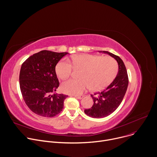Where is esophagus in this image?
<instances>
[{
	"mask_svg": "<svg viewBox=\"0 0 157 157\" xmlns=\"http://www.w3.org/2000/svg\"><path fill=\"white\" fill-rule=\"evenodd\" d=\"M74 97H75L76 98L78 99H81L83 98L82 95H79V96H74Z\"/></svg>",
	"mask_w": 157,
	"mask_h": 157,
	"instance_id": "obj_1",
	"label": "esophagus"
}]
</instances>
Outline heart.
<instances>
[{"label":"heart","mask_w":157,"mask_h":157,"mask_svg":"<svg viewBox=\"0 0 157 157\" xmlns=\"http://www.w3.org/2000/svg\"><path fill=\"white\" fill-rule=\"evenodd\" d=\"M71 62L63 59L56 66V73L62 79L70 77L73 68L81 70L80 79H69L61 86V91L70 94H80L89 87L93 91H101L113 81L118 70L117 61L110 56L78 55L71 57Z\"/></svg>","instance_id":"1"}]
</instances>
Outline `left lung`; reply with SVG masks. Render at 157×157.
I'll return each instance as SVG.
<instances>
[{"instance_id": "obj_1", "label": "left lung", "mask_w": 157, "mask_h": 157, "mask_svg": "<svg viewBox=\"0 0 157 157\" xmlns=\"http://www.w3.org/2000/svg\"><path fill=\"white\" fill-rule=\"evenodd\" d=\"M113 57L118 63L119 71L114 79L105 89L91 94L93 106L84 110L86 115L93 118L107 117L114 112L122 101L127 91L128 78L125 66L121 58L107 51H100Z\"/></svg>"}]
</instances>
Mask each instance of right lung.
I'll return each instance as SVG.
<instances>
[{"mask_svg": "<svg viewBox=\"0 0 157 157\" xmlns=\"http://www.w3.org/2000/svg\"><path fill=\"white\" fill-rule=\"evenodd\" d=\"M67 54L42 50L30 56L21 64L20 91L25 104L35 114L52 117L62 111L68 96L55 93L59 85L55 67Z\"/></svg>", "mask_w": 157, "mask_h": 157, "instance_id": "1", "label": "right lung"}]
</instances>
